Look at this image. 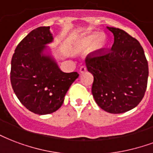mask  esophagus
<instances>
[{
	"instance_id": "1",
	"label": "esophagus",
	"mask_w": 153,
	"mask_h": 153,
	"mask_svg": "<svg viewBox=\"0 0 153 153\" xmlns=\"http://www.w3.org/2000/svg\"><path fill=\"white\" fill-rule=\"evenodd\" d=\"M87 71V67H86L85 65H82V66H81L79 69V72L81 74L84 73V72H86Z\"/></svg>"
}]
</instances>
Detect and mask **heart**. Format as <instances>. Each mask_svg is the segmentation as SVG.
I'll return each instance as SVG.
<instances>
[{"mask_svg":"<svg viewBox=\"0 0 153 153\" xmlns=\"http://www.w3.org/2000/svg\"><path fill=\"white\" fill-rule=\"evenodd\" d=\"M107 46V38L105 35L99 32H91L80 36L74 45L72 52L75 54H79L88 51L92 47L95 53H101Z\"/></svg>","mask_w":153,"mask_h":153,"instance_id":"b5f03b06","label":"heart"}]
</instances>
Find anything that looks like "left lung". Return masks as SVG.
Here are the masks:
<instances>
[{
  "label": "left lung",
  "mask_w": 153,
  "mask_h": 153,
  "mask_svg": "<svg viewBox=\"0 0 153 153\" xmlns=\"http://www.w3.org/2000/svg\"><path fill=\"white\" fill-rule=\"evenodd\" d=\"M114 34L110 52L86 57L88 72L93 75L91 92L103 110L123 114L143 99L148 84L149 65L140 42L123 30L108 27Z\"/></svg>",
  "instance_id": "obj_1"
}]
</instances>
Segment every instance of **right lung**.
Masks as SVG:
<instances>
[{"instance_id":"1","label":"right lung","mask_w":153,"mask_h":153,"mask_svg":"<svg viewBox=\"0 0 153 153\" xmlns=\"http://www.w3.org/2000/svg\"><path fill=\"white\" fill-rule=\"evenodd\" d=\"M53 41L50 27L31 30L17 46L11 61L14 93L28 110L39 115L56 111L64 102L77 72L61 71L47 45Z\"/></svg>"}]
</instances>
